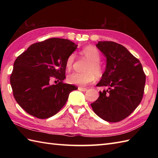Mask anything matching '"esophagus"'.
Listing matches in <instances>:
<instances>
[{"mask_svg":"<svg viewBox=\"0 0 158 158\" xmlns=\"http://www.w3.org/2000/svg\"><path fill=\"white\" fill-rule=\"evenodd\" d=\"M78 89L80 90V91H82V92H85V91H87V88H83V87H79Z\"/></svg>","mask_w":158,"mask_h":158,"instance_id":"obj_1","label":"esophagus"}]
</instances>
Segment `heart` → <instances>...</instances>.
Wrapping results in <instances>:
<instances>
[{"label": "heart", "mask_w": 158, "mask_h": 158, "mask_svg": "<svg viewBox=\"0 0 158 158\" xmlns=\"http://www.w3.org/2000/svg\"><path fill=\"white\" fill-rule=\"evenodd\" d=\"M83 56L89 60L85 69V73H73L68 77V81L70 84L85 85L94 81L95 76L100 77L102 74V67L99 61L100 60V52L94 46H87L82 50ZM75 55L70 54L66 60V68L70 70L72 68Z\"/></svg>", "instance_id": "obj_1"}]
</instances>
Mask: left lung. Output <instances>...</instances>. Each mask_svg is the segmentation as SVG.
Here are the masks:
<instances>
[{"label":"left lung","instance_id":"left-lung-1","mask_svg":"<svg viewBox=\"0 0 158 158\" xmlns=\"http://www.w3.org/2000/svg\"><path fill=\"white\" fill-rule=\"evenodd\" d=\"M96 46L106 58L105 70L96 85L108 89L100 92L92 108L106 122H119L141 102L146 76L139 60L125 47L112 41H98Z\"/></svg>","mask_w":158,"mask_h":158}]
</instances>
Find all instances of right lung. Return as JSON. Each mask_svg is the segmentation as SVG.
I'll list each match as a JSON object with an SVG mask.
<instances>
[{"mask_svg":"<svg viewBox=\"0 0 158 158\" xmlns=\"http://www.w3.org/2000/svg\"><path fill=\"white\" fill-rule=\"evenodd\" d=\"M77 45L68 39L52 38L34 43L13 64L10 83L18 105L30 115L46 119L56 115L77 87L66 78V60ZM54 76V77H53ZM55 78L58 85H50Z\"/></svg>","mask_w":158,"mask_h":158,"instance_id":"right-lung-1","label":"right lung"}]
</instances>
